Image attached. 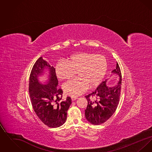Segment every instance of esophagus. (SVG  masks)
Instances as JSON below:
<instances>
[{
  "label": "esophagus",
  "instance_id": "esophagus-1",
  "mask_svg": "<svg viewBox=\"0 0 152 152\" xmlns=\"http://www.w3.org/2000/svg\"><path fill=\"white\" fill-rule=\"evenodd\" d=\"M77 99V97H71V100H72V101H75V100H76Z\"/></svg>",
  "mask_w": 152,
  "mask_h": 152
}]
</instances>
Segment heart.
<instances>
[{
    "mask_svg": "<svg viewBox=\"0 0 152 152\" xmlns=\"http://www.w3.org/2000/svg\"><path fill=\"white\" fill-rule=\"evenodd\" d=\"M107 61L100 55L81 52L72 55L67 59V63L59 61L55 66L58 78L67 80L77 73V78L72 80L64 85L67 95L76 97L83 94L88 88L97 87L104 79L107 70Z\"/></svg>",
    "mask_w": 152,
    "mask_h": 152,
    "instance_id": "b5f03b06",
    "label": "heart"
}]
</instances>
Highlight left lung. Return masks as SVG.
<instances>
[{
	"label": "left lung",
	"mask_w": 152,
	"mask_h": 152,
	"mask_svg": "<svg viewBox=\"0 0 152 152\" xmlns=\"http://www.w3.org/2000/svg\"><path fill=\"white\" fill-rule=\"evenodd\" d=\"M112 72L120 76V81L113 87L103 81L92 93L86 96L88 101L85 115L87 120L94 125H100L106 122L113 115L118 107L121 90V73L118 63Z\"/></svg>",
	"instance_id": "1"
}]
</instances>
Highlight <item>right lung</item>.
Wrapping results in <instances>:
<instances>
[{"mask_svg": "<svg viewBox=\"0 0 152 152\" xmlns=\"http://www.w3.org/2000/svg\"><path fill=\"white\" fill-rule=\"evenodd\" d=\"M47 67L50 71V81L47 85L40 84L37 76ZM55 69L42 57L36 60L30 73L29 93L32 107L37 116L48 127L58 128L66 120L67 110L72 102L70 97L62 100L63 91L58 88Z\"/></svg>", "mask_w": 152, "mask_h": 152, "instance_id": "right-lung-1", "label": "right lung"}]
</instances>
